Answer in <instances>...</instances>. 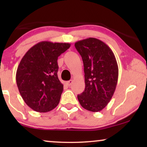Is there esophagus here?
I'll return each mask as SVG.
<instances>
[{
  "label": "esophagus",
  "instance_id": "esophagus-1",
  "mask_svg": "<svg viewBox=\"0 0 147 147\" xmlns=\"http://www.w3.org/2000/svg\"><path fill=\"white\" fill-rule=\"evenodd\" d=\"M72 83H73V80H69V81H67V82H66V84H67V86H71V84H72Z\"/></svg>",
  "mask_w": 147,
  "mask_h": 147
}]
</instances>
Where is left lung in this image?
<instances>
[{
	"mask_svg": "<svg viewBox=\"0 0 147 147\" xmlns=\"http://www.w3.org/2000/svg\"><path fill=\"white\" fill-rule=\"evenodd\" d=\"M75 47L83 60L86 85L78 99L86 110L100 112L109 103L117 85L116 57L105 43L96 38L78 41Z\"/></svg>",
	"mask_w": 147,
	"mask_h": 147,
	"instance_id": "8db88e82",
	"label": "left lung"
}]
</instances>
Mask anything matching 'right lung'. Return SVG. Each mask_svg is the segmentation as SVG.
<instances>
[{
	"mask_svg": "<svg viewBox=\"0 0 147 147\" xmlns=\"http://www.w3.org/2000/svg\"><path fill=\"white\" fill-rule=\"evenodd\" d=\"M70 44L41 41L23 56L17 67L16 81L27 105L39 112H47L59 104L63 85L57 76V58Z\"/></svg>",
	"mask_w": 147,
	"mask_h": 147,
	"instance_id": "1",
	"label": "right lung"
}]
</instances>
